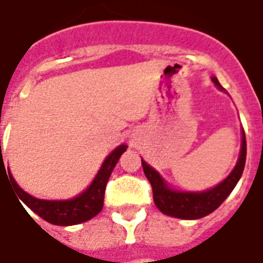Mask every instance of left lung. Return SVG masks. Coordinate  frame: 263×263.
Here are the masks:
<instances>
[{
    "mask_svg": "<svg viewBox=\"0 0 263 263\" xmlns=\"http://www.w3.org/2000/svg\"><path fill=\"white\" fill-rule=\"evenodd\" d=\"M212 81L216 87L222 89L219 81L212 77ZM247 161V138L245 132L242 131V146L238 162L235 165L232 172L214 188L202 192H185V191H174L171 189L162 176L157 171L142 159V168L145 176L148 178L154 192V202L157 208L165 215L181 219H199L206 216L225 201L228 195L234 191L236 183L242 176Z\"/></svg>",
    "mask_w": 263,
    "mask_h": 263,
    "instance_id": "1",
    "label": "left lung"
}]
</instances>
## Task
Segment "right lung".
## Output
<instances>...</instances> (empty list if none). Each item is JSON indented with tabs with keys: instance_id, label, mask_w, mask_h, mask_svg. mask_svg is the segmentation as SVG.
<instances>
[{
	"instance_id": "1",
	"label": "right lung",
	"mask_w": 263,
	"mask_h": 263,
	"mask_svg": "<svg viewBox=\"0 0 263 263\" xmlns=\"http://www.w3.org/2000/svg\"><path fill=\"white\" fill-rule=\"evenodd\" d=\"M126 145H119L115 149L106 157L102 163L101 170L95 176L92 183L88 186L82 194L75 196L72 199H65V201H47V199H36L32 195L27 194L25 191L18 186L15 179L8 171L10 181H12V186H15L16 195L20 199L28 206L32 212H35L38 216H41L44 221L49 222L52 225H60V227H69V225H77L82 222L88 221L98 215L104 206V195H105L106 182L109 176L112 174L115 165L118 162L121 155L126 151ZM25 209V208H24Z\"/></svg>"
}]
</instances>
